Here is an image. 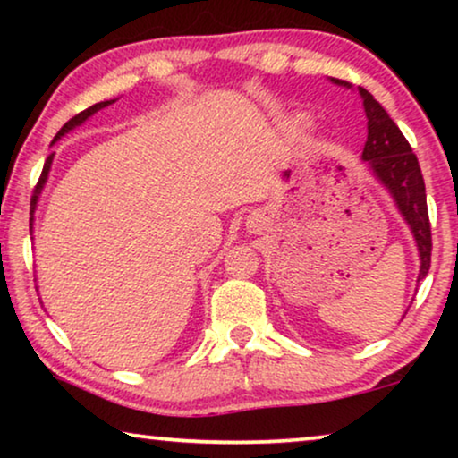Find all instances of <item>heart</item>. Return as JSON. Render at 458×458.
Listing matches in <instances>:
<instances>
[{"instance_id": "heart-1", "label": "heart", "mask_w": 458, "mask_h": 458, "mask_svg": "<svg viewBox=\"0 0 458 458\" xmlns=\"http://www.w3.org/2000/svg\"><path fill=\"white\" fill-rule=\"evenodd\" d=\"M296 124H298V127H302V124H304V121H302V118H298V121H296Z\"/></svg>"}]
</instances>
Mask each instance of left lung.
<instances>
[{
	"instance_id": "8db88e82",
	"label": "left lung",
	"mask_w": 458,
	"mask_h": 458,
	"mask_svg": "<svg viewBox=\"0 0 458 458\" xmlns=\"http://www.w3.org/2000/svg\"><path fill=\"white\" fill-rule=\"evenodd\" d=\"M337 85L350 87L346 81L331 79ZM367 114V143L362 149V160L371 166L375 177L392 193L400 215L409 223L419 248V279L421 281L431 265V225L428 212V196H425V181L419 166L417 156L400 133L396 123L387 116L381 104L369 93L365 87H359Z\"/></svg>"
}]
</instances>
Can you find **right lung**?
Masks as SVG:
<instances>
[{
	"label": "right lung",
	"instance_id": "add662e5",
	"mask_svg": "<svg viewBox=\"0 0 458 458\" xmlns=\"http://www.w3.org/2000/svg\"><path fill=\"white\" fill-rule=\"evenodd\" d=\"M112 102H114V99H106V102H99V104H93V106H89V108L87 110H83V112H79L77 116H72L71 121H68L64 127H62L58 133H55V137H54V141H58L62 135L64 133H68V131H72L74 127H79L81 123H85L87 118H89L91 114H96L98 110H102V108H106V106H110ZM52 141V143H54ZM52 160H54V154H49L47 156V160H46V165H43V173H41V177H39V181H37V185H35V191H33V198H30V225H33V212H35V206H37V199H39V193H41V190H43V185H46V181H47V173H49V166H52Z\"/></svg>",
	"mask_w": 458,
	"mask_h": 458
}]
</instances>
